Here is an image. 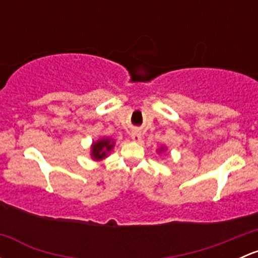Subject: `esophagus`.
<instances>
[{"mask_svg": "<svg viewBox=\"0 0 258 258\" xmlns=\"http://www.w3.org/2000/svg\"><path fill=\"white\" fill-rule=\"evenodd\" d=\"M141 137H142L141 131H139V130H135V131H132V134H131V139L134 140L135 142L141 141Z\"/></svg>", "mask_w": 258, "mask_h": 258, "instance_id": "1", "label": "esophagus"}]
</instances>
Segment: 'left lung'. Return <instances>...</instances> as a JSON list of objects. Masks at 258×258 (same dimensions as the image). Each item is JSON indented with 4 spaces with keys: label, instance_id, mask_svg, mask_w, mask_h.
I'll return each instance as SVG.
<instances>
[{
    "label": "left lung",
    "instance_id": "8db88e82",
    "mask_svg": "<svg viewBox=\"0 0 258 258\" xmlns=\"http://www.w3.org/2000/svg\"><path fill=\"white\" fill-rule=\"evenodd\" d=\"M161 151H163V147H162V148H161V150H160V151H158V152H161Z\"/></svg>",
    "mask_w": 258,
    "mask_h": 258
}]
</instances>
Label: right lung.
<instances>
[{"label": "right lung", "mask_w": 258, "mask_h": 258, "mask_svg": "<svg viewBox=\"0 0 258 258\" xmlns=\"http://www.w3.org/2000/svg\"><path fill=\"white\" fill-rule=\"evenodd\" d=\"M114 142L111 139H101L98 141L93 142L91 146V156L93 160L101 161L107 157L108 152L113 148Z\"/></svg>", "instance_id": "right-lung-1"}]
</instances>
